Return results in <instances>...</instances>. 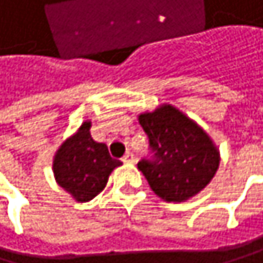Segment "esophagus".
Wrapping results in <instances>:
<instances>
[{
  "mask_svg": "<svg viewBox=\"0 0 263 263\" xmlns=\"http://www.w3.org/2000/svg\"><path fill=\"white\" fill-rule=\"evenodd\" d=\"M136 161V156L130 153V151H127V153L123 156V162H126V164H133Z\"/></svg>",
  "mask_w": 263,
  "mask_h": 263,
  "instance_id": "34e87169",
  "label": "esophagus"
}]
</instances>
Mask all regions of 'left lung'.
I'll return each mask as SVG.
<instances>
[{"label": "left lung", "instance_id": "1", "mask_svg": "<svg viewBox=\"0 0 263 263\" xmlns=\"http://www.w3.org/2000/svg\"><path fill=\"white\" fill-rule=\"evenodd\" d=\"M139 123L149 155L137 164L155 194L167 202H184L211 181L219 153L206 133L172 105L142 114Z\"/></svg>", "mask_w": 263, "mask_h": 263}]
</instances>
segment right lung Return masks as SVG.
<instances>
[{
    "mask_svg": "<svg viewBox=\"0 0 263 263\" xmlns=\"http://www.w3.org/2000/svg\"><path fill=\"white\" fill-rule=\"evenodd\" d=\"M85 121L77 133L58 149L53 161L55 178L77 202H88L105 187L110 172L121 165L108 155L105 143H98L89 136Z\"/></svg>",
    "mask_w": 263,
    "mask_h": 263,
    "instance_id": "obj_1",
    "label": "right lung"
}]
</instances>
